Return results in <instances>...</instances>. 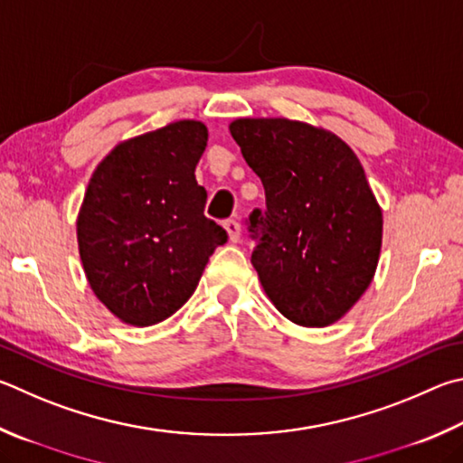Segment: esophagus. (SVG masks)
<instances>
[{
  "mask_svg": "<svg viewBox=\"0 0 463 463\" xmlns=\"http://www.w3.org/2000/svg\"><path fill=\"white\" fill-rule=\"evenodd\" d=\"M224 229H226V232H229V239L232 242H237L241 239V224L237 221H232V218L224 221Z\"/></svg>",
  "mask_w": 463,
  "mask_h": 463,
  "instance_id": "1",
  "label": "esophagus"
}]
</instances>
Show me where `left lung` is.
Segmentation results:
<instances>
[{
    "label": "left lung",
    "instance_id": "1",
    "mask_svg": "<svg viewBox=\"0 0 463 463\" xmlns=\"http://www.w3.org/2000/svg\"><path fill=\"white\" fill-rule=\"evenodd\" d=\"M231 136L265 188V210L247 218L265 293L299 326L335 322L371 285L383 242L358 157L334 133L289 119H237Z\"/></svg>",
    "mask_w": 463,
    "mask_h": 463
}]
</instances>
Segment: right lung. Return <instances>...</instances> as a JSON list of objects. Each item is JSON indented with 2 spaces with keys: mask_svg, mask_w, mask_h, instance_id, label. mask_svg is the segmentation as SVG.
Wrapping results in <instances>:
<instances>
[{
  "mask_svg": "<svg viewBox=\"0 0 463 463\" xmlns=\"http://www.w3.org/2000/svg\"><path fill=\"white\" fill-rule=\"evenodd\" d=\"M206 125L175 121L117 146L97 165L77 237L95 296L125 324L164 322L186 304L229 239L204 216L196 164Z\"/></svg>",
  "mask_w": 463,
  "mask_h": 463,
  "instance_id": "right-lung-1",
  "label": "right lung"
}]
</instances>
